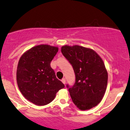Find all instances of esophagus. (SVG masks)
<instances>
[{
  "instance_id": "34e87169",
  "label": "esophagus",
  "mask_w": 130,
  "mask_h": 130,
  "mask_svg": "<svg viewBox=\"0 0 130 130\" xmlns=\"http://www.w3.org/2000/svg\"><path fill=\"white\" fill-rule=\"evenodd\" d=\"M62 82L64 84H65V83H66V80H65V78L62 79Z\"/></svg>"
}]
</instances>
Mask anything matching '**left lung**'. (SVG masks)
Here are the masks:
<instances>
[{
	"label": "left lung",
	"mask_w": 130,
	"mask_h": 130,
	"mask_svg": "<svg viewBox=\"0 0 130 130\" xmlns=\"http://www.w3.org/2000/svg\"><path fill=\"white\" fill-rule=\"evenodd\" d=\"M61 52L75 74L73 86L67 85L73 102L80 110L96 106L103 99L108 84L103 61L93 50L78 45L63 46Z\"/></svg>",
	"instance_id": "obj_1"
}]
</instances>
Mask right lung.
Here are the masks:
<instances>
[{"label":"right lung","instance_id":"add662e5","mask_svg":"<svg viewBox=\"0 0 130 130\" xmlns=\"http://www.w3.org/2000/svg\"><path fill=\"white\" fill-rule=\"evenodd\" d=\"M57 47L47 44L34 46L19 59L16 71L18 86L27 100L38 106L49 104L65 86L56 76L50 63Z\"/></svg>","mask_w":130,"mask_h":130}]
</instances>
